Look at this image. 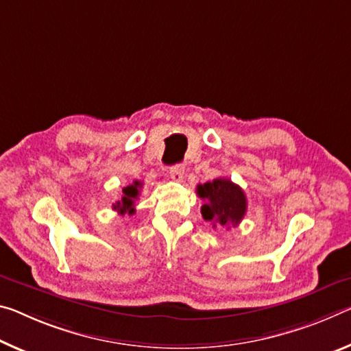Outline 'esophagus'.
Instances as JSON below:
<instances>
[{
  "label": "esophagus",
  "instance_id": "34e87169",
  "mask_svg": "<svg viewBox=\"0 0 351 351\" xmlns=\"http://www.w3.org/2000/svg\"><path fill=\"white\" fill-rule=\"evenodd\" d=\"M170 176H171V180L178 181V182L184 180V165L176 164L173 167H170Z\"/></svg>",
  "mask_w": 351,
  "mask_h": 351
}]
</instances>
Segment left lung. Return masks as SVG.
<instances>
[{
	"mask_svg": "<svg viewBox=\"0 0 351 351\" xmlns=\"http://www.w3.org/2000/svg\"><path fill=\"white\" fill-rule=\"evenodd\" d=\"M198 197L203 199L202 215L214 226H237L247 213V197L241 187L226 178H217L197 186Z\"/></svg>",
	"mask_w": 351,
	"mask_h": 351,
	"instance_id": "1",
	"label": "left lung"
}]
</instances>
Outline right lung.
Returning <instances> with one entry per match:
<instances>
[{
  "mask_svg": "<svg viewBox=\"0 0 351 351\" xmlns=\"http://www.w3.org/2000/svg\"><path fill=\"white\" fill-rule=\"evenodd\" d=\"M141 181H134L131 186H128L123 189V197H121L120 202H117L112 204V209L119 210V214L125 215L128 214H134V202L138 197V191H141Z\"/></svg>",
  "mask_w": 351,
  "mask_h": 351,
  "instance_id": "right-lung-1",
  "label": "right lung"
}]
</instances>
